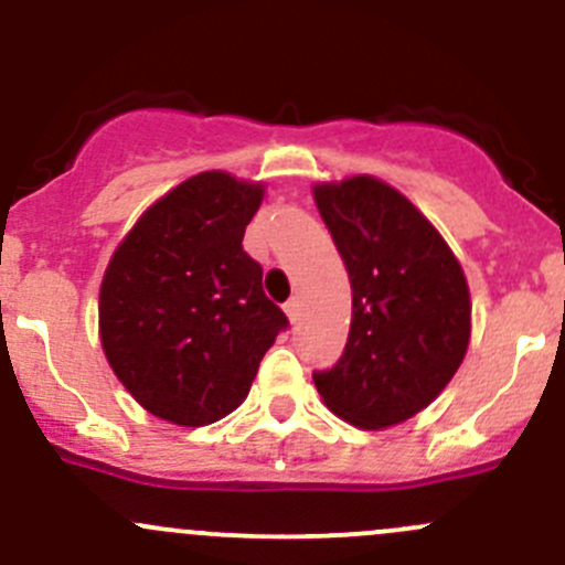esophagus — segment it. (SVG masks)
Here are the masks:
<instances>
[{
    "instance_id": "1",
    "label": "esophagus",
    "mask_w": 565,
    "mask_h": 565,
    "mask_svg": "<svg viewBox=\"0 0 565 565\" xmlns=\"http://www.w3.org/2000/svg\"><path fill=\"white\" fill-rule=\"evenodd\" d=\"M284 311H287V317H289V322H298V311H300V303L298 300H289L287 306H284Z\"/></svg>"
}]
</instances>
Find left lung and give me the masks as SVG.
<instances>
[{
  "label": "left lung",
  "mask_w": 565,
  "mask_h": 565,
  "mask_svg": "<svg viewBox=\"0 0 565 565\" xmlns=\"http://www.w3.org/2000/svg\"><path fill=\"white\" fill-rule=\"evenodd\" d=\"M315 202L352 284L344 355L315 385L347 424L388 429L429 407L465 361V270L431 221L377 177L317 182Z\"/></svg>",
  "instance_id": "8db88e82"
}]
</instances>
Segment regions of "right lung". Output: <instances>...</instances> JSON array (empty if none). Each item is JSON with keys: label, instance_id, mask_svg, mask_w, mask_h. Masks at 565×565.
Wrapping results in <instances>:
<instances>
[{"label": "right lung", "instance_id": "obj_1", "mask_svg": "<svg viewBox=\"0 0 565 565\" xmlns=\"http://www.w3.org/2000/svg\"><path fill=\"white\" fill-rule=\"evenodd\" d=\"M265 185L202 172L163 193L114 248L98 324L108 366L156 418L207 426L248 396L287 328L243 250Z\"/></svg>", "mask_w": 565, "mask_h": 565}]
</instances>
